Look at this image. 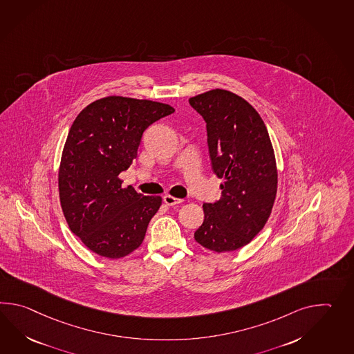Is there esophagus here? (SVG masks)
<instances>
[{
    "label": "esophagus",
    "mask_w": 354,
    "mask_h": 354,
    "mask_svg": "<svg viewBox=\"0 0 354 354\" xmlns=\"http://www.w3.org/2000/svg\"><path fill=\"white\" fill-rule=\"evenodd\" d=\"M181 202H183V199L175 198V196H164V203L167 205H180Z\"/></svg>",
    "instance_id": "1"
}]
</instances>
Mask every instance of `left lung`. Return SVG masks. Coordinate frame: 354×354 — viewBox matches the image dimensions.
Here are the masks:
<instances>
[{
  "label": "left lung",
  "mask_w": 354,
  "mask_h": 354,
  "mask_svg": "<svg viewBox=\"0 0 354 354\" xmlns=\"http://www.w3.org/2000/svg\"><path fill=\"white\" fill-rule=\"evenodd\" d=\"M207 123L213 173L222 196L205 203L198 244L216 252H235L266 226L277 196L274 149L259 113L241 96L213 88L189 99Z\"/></svg>",
  "instance_id": "8db88e82"
}]
</instances>
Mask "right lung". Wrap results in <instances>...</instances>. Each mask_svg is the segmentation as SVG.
I'll list each match as a JSON object with an SVG mask.
<instances>
[{"label":"right lung","instance_id":"1","mask_svg":"<svg viewBox=\"0 0 354 354\" xmlns=\"http://www.w3.org/2000/svg\"><path fill=\"white\" fill-rule=\"evenodd\" d=\"M174 111L164 102L114 95L75 119L58 170L59 201L68 227L95 254L119 259L141 246L162 198L123 188L119 174L137 158L147 127Z\"/></svg>","mask_w":354,"mask_h":354}]
</instances>
